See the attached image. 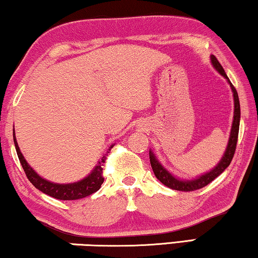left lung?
<instances>
[{
    "label": "left lung",
    "mask_w": 258,
    "mask_h": 258,
    "mask_svg": "<svg viewBox=\"0 0 258 258\" xmlns=\"http://www.w3.org/2000/svg\"><path fill=\"white\" fill-rule=\"evenodd\" d=\"M211 61L212 65L214 69L218 71V72L223 76L228 81V84L231 88V92H233L234 96V118H233V125H231L230 130V136L228 141V145H227L225 154H223L222 158L218 163L214 169L211 170L210 172L204 173L203 175H199L196 179H192V180H181L177 177H174L173 174H171L169 171H167L165 167H164L162 164L159 163V160L156 158V156L151 150L149 151V156H150V163L151 167L154 170V173L156 178L164 184L167 187L175 189V191H184V192H192L196 191V189L203 188L205 186L210 184L216 177H219L223 171H225L227 167L229 166V164L233 159L235 150H236V143H237V137H238V128H240V117H241V109H240V100H238V95L236 89L228 79L227 74L223 70V67L220 64L218 59H216L215 55H211Z\"/></svg>",
    "instance_id": "obj_1"
}]
</instances>
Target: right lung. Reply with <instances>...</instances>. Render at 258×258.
<instances>
[{
  "label": "right lung",
  "instance_id": "right-lung-1",
  "mask_svg": "<svg viewBox=\"0 0 258 258\" xmlns=\"http://www.w3.org/2000/svg\"><path fill=\"white\" fill-rule=\"evenodd\" d=\"M14 143L15 148H16V152L20 159L21 165L23 167L25 174H27L30 182L35 186L36 188H38L39 191L47 194L52 198L59 200H78L83 199L85 197L91 196L96 191H99L101 187L102 182L104 180L102 175V165L106 160V156H103L101 160H99L98 165L94 167V170L89 173L87 177L81 179L80 181L72 182V184H55V182L48 181L46 179L40 177L39 174L36 173V171L29 165L27 160H25L24 156L22 155V152L18 148L16 136H15V129H14ZM113 148V145H110V149Z\"/></svg>",
  "mask_w": 258,
  "mask_h": 258
}]
</instances>
